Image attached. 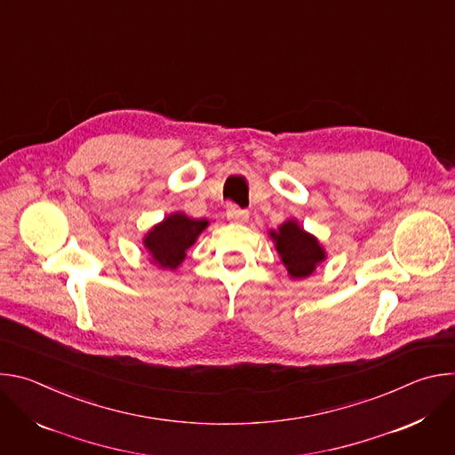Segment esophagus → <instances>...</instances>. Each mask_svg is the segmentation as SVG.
<instances>
[{"instance_id": "34e87169", "label": "esophagus", "mask_w": 455, "mask_h": 455, "mask_svg": "<svg viewBox=\"0 0 455 455\" xmlns=\"http://www.w3.org/2000/svg\"><path fill=\"white\" fill-rule=\"evenodd\" d=\"M227 218H228L232 223L243 225V223L248 221L250 214H248V211H244V209H239V207H235V205H230L228 211H227Z\"/></svg>"}]
</instances>
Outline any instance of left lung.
I'll return each instance as SVG.
<instances>
[{"label":"left lung","mask_w":455,"mask_h":455,"mask_svg":"<svg viewBox=\"0 0 455 455\" xmlns=\"http://www.w3.org/2000/svg\"><path fill=\"white\" fill-rule=\"evenodd\" d=\"M270 237L291 279L309 277L326 259V250L322 248L318 239L306 232L295 220L284 221L277 230L270 232Z\"/></svg>","instance_id":"left-lung-1"}]
</instances>
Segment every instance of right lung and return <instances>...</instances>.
I'll return each instance as SVG.
<instances>
[{
  "label": "right lung",
  "mask_w": 455,
  "mask_h": 455,
  "mask_svg": "<svg viewBox=\"0 0 455 455\" xmlns=\"http://www.w3.org/2000/svg\"><path fill=\"white\" fill-rule=\"evenodd\" d=\"M207 227V220H192L183 212H174L146 234L144 246L155 265L164 270H176L185 259L187 250L196 243L198 235Z\"/></svg>",
  "instance_id": "1"
}]
</instances>
